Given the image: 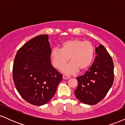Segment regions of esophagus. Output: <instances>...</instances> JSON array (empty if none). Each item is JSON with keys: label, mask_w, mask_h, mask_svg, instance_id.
<instances>
[{"label": "esophagus", "mask_w": 125, "mask_h": 125, "mask_svg": "<svg viewBox=\"0 0 125 125\" xmlns=\"http://www.w3.org/2000/svg\"><path fill=\"white\" fill-rule=\"evenodd\" d=\"M71 78V76H69L68 75H66V74H64L63 76V79H68Z\"/></svg>", "instance_id": "esophagus-1"}]
</instances>
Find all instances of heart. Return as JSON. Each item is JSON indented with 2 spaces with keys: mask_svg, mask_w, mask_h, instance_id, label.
<instances>
[{
  "mask_svg": "<svg viewBox=\"0 0 125 125\" xmlns=\"http://www.w3.org/2000/svg\"><path fill=\"white\" fill-rule=\"evenodd\" d=\"M54 66L61 69L66 64L70 58V63L62 69L64 73L71 74L79 69L83 71L90 66L94 59V48L89 41L72 39L65 41L61 49H53L51 53Z\"/></svg>",
  "mask_w": 125,
  "mask_h": 125,
  "instance_id": "b5f03b06",
  "label": "heart"
}]
</instances>
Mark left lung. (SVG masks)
Listing matches in <instances>:
<instances>
[{"mask_svg": "<svg viewBox=\"0 0 125 125\" xmlns=\"http://www.w3.org/2000/svg\"><path fill=\"white\" fill-rule=\"evenodd\" d=\"M96 55L83 75L76 77L78 86L74 94L83 104H96L106 96L114 80L112 57L102 44L95 48Z\"/></svg>", "mask_w": 125, "mask_h": 125, "instance_id": "obj_1", "label": "left lung"}]
</instances>
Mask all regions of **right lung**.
<instances>
[{
	"label": "right lung",
	"instance_id": "obj_1",
	"mask_svg": "<svg viewBox=\"0 0 125 125\" xmlns=\"http://www.w3.org/2000/svg\"><path fill=\"white\" fill-rule=\"evenodd\" d=\"M48 35L36 36L18 50L13 66V79L23 99L33 105L47 104L53 97L62 74L51 63Z\"/></svg>",
	"mask_w": 125,
	"mask_h": 125
}]
</instances>
